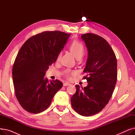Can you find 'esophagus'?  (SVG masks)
<instances>
[{
    "mask_svg": "<svg viewBox=\"0 0 135 135\" xmlns=\"http://www.w3.org/2000/svg\"><path fill=\"white\" fill-rule=\"evenodd\" d=\"M70 85V84L69 83H68V82H65V83H63V86H69V85Z\"/></svg>",
    "mask_w": 135,
    "mask_h": 135,
    "instance_id": "1",
    "label": "esophagus"
}]
</instances>
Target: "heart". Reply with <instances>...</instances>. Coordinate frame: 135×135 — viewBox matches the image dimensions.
<instances>
[{"label": "heart", "instance_id": "b5f03b06", "mask_svg": "<svg viewBox=\"0 0 135 135\" xmlns=\"http://www.w3.org/2000/svg\"><path fill=\"white\" fill-rule=\"evenodd\" d=\"M70 51L72 52V54L75 56V57L78 59L79 58H81L84 52V47L81 42L80 41L75 40L73 41L69 46ZM60 55H59L58 58L60 57ZM75 72L74 71H70L69 70H67L66 72V76L68 79H70L71 77L70 75L75 74Z\"/></svg>", "mask_w": 135, "mask_h": 135}]
</instances>
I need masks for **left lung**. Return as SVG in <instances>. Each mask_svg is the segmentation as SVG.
Wrapping results in <instances>:
<instances>
[{
    "label": "left lung",
    "mask_w": 135,
    "mask_h": 135,
    "mask_svg": "<svg viewBox=\"0 0 135 135\" xmlns=\"http://www.w3.org/2000/svg\"><path fill=\"white\" fill-rule=\"evenodd\" d=\"M88 50V59L84 73L88 85L84 88L76 85V91L70 98L74 110L89 117L101 111L108 103L117 79V61L108 42L92 33L82 35Z\"/></svg>",
    "instance_id": "left-lung-1"
}]
</instances>
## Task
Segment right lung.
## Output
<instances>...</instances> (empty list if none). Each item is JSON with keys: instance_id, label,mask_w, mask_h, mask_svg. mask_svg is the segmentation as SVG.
Listing matches in <instances>:
<instances>
[{"instance_id": "right-lung-1", "label": "right lung", "mask_w": 135, "mask_h": 135, "mask_svg": "<svg viewBox=\"0 0 135 135\" xmlns=\"http://www.w3.org/2000/svg\"><path fill=\"white\" fill-rule=\"evenodd\" d=\"M70 34L46 31L28 39L21 47L12 67L16 97L22 108L37 114L45 110L63 86L59 80L44 78L56 62Z\"/></svg>"}]
</instances>
